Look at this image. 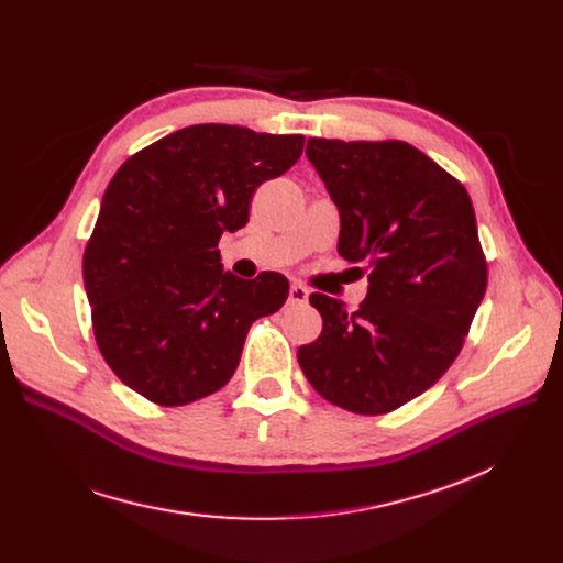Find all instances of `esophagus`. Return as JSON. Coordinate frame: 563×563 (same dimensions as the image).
Segmentation results:
<instances>
[{
	"label": "esophagus",
	"mask_w": 563,
	"mask_h": 563,
	"mask_svg": "<svg viewBox=\"0 0 563 563\" xmlns=\"http://www.w3.org/2000/svg\"><path fill=\"white\" fill-rule=\"evenodd\" d=\"M308 297H310V291L301 283H294L289 287V306H303V303H308Z\"/></svg>",
	"instance_id": "obj_1"
}]
</instances>
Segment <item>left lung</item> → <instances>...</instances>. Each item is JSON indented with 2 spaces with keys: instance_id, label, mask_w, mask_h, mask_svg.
<instances>
[{
  "instance_id": "obj_1",
  "label": "left lung",
  "mask_w": 563,
  "mask_h": 563,
  "mask_svg": "<svg viewBox=\"0 0 563 563\" xmlns=\"http://www.w3.org/2000/svg\"><path fill=\"white\" fill-rule=\"evenodd\" d=\"M340 212L338 253L365 262L356 312L312 294L321 335L299 346L312 388L363 416L416 399L450 369L484 299L488 269L461 183L404 141L308 139Z\"/></svg>"
}]
</instances>
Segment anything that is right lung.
<instances>
[{
    "label": "right lung",
    "mask_w": 563,
    "mask_h": 563,
    "mask_svg": "<svg viewBox=\"0 0 563 563\" xmlns=\"http://www.w3.org/2000/svg\"><path fill=\"white\" fill-rule=\"evenodd\" d=\"M303 141L191 125L118 168L84 251V287L98 346L128 388L185 406L232 378L251 323L280 310L289 283L234 276L217 246L246 225L255 189L297 164Z\"/></svg>",
    "instance_id": "right-lung-1"
}]
</instances>
